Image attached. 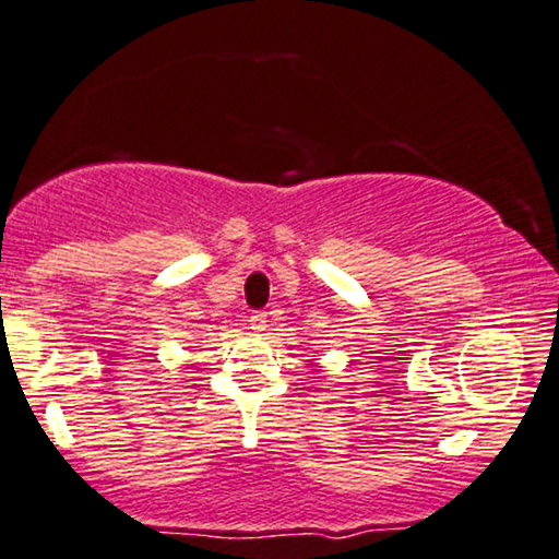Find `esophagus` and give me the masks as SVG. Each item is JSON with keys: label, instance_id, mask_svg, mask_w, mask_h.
<instances>
[{"label": "esophagus", "instance_id": "obj_1", "mask_svg": "<svg viewBox=\"0 0 559 559\" xmlns=\"http://www.w3.org/2000/svg\"><path fill=\"white\" fill-rule=\"evenodd\" d=\"M248 326L253 329V332H263V329L269 326V317H265V311H253V313H250Z\"/></svg>", "mask_w": 559, "mask_h": 559}]
</instances>
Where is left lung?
<instances>
[{"label":"left lung","instance_id":"1","mask_svg":"<svg viewBox=\"0 0 559 559\" xmlns=\"http://www.w3.org/2000/svg\"><path fill=\"white\" fill-rule=\"evenodd\" d=\"M311 372H313V374H319V377H321V372H324V369H321L319 365H313V367H311Z\"/></svg>","mask_w":559,"mask_h":559}]
</instances>
